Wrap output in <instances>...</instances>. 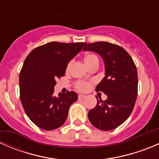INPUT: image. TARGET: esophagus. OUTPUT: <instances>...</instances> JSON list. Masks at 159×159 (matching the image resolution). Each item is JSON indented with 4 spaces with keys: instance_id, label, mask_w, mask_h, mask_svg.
<instances>
[{
    "instance_id": "1",
    "label": "esophagus",
    "mask_w": 159,
    "mask_h": 159,
    "mask_svg": "<svg viewBox=\"0 0 159 159\" xmlns=\"http://www.w3.org/2000/svg\"><path fill=\"white\" fill-rule=\"evenodd\" d=\"M85 97H86V95H84V94H78V98L79 99H83V98H84Z\"/></svg>"
}]
</instances>
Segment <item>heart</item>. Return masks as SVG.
Here are the masks:
<instances>
[{"instance_id":"obj_1","label":"heart","mask_w":159,"mask_h":159,"mask_svg":"<svg viewBox=\"0 0 159 159\" xmlns=\"http://www.w3.org/2000/svg\"><path fill=\"white\" fill-rule=\"evenodd\" d=\"M83 61H84V65H86L87 68H89V66H91V65L93 64H98L99 63V60L98 57L96 54H92V53H89V54H86L84 56V58H83ZM72 65V61H70L68 63V66H67V70H68L70 69V66ZM89 84L87 82H84V81H79L76 84V88L77 89L79 90V91H87L88 89H89Z\"/></svg>"}]
</instances>
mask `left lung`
<instances>
[{
	"mask_svg": "<svg viewBox=\"0 0 159 159\" xmlns=\"http://www.w3.org/2000/svg\"><path fill=\"white\" fill-rule=\"evenodd\" d=\"M83 50L98 54L105 68V76L95 91H102L108 98L98 99L96 106L89 112L90 122L102 131L116 129L128 119L135 104L138 94L135 65L124 48L106 41L88 44Z\"/></svg>",
	"mask_w": 159,
	"mask_h": 159,
	"instance_id": "8db88e82",
	"label": "left lung"
}]
</instances>
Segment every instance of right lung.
I'll use <instances>...</instances> for the list:
<instances>
[{"label":"right lung","instance_id":"add662e5","mask_svg":"<svg viewBox=\"0 0 159 159\" xmlns=\"http://www.w3.org/2000/svg\"><path fill=\"white\" fill-rule=\"evenodd\" d=\"M85 44L50 42L32 50L25 59L19 76L20 102L30 121L40 129L51 131L61 127L70 106L78 100L73 91L54 96V86Z\"/></svg>","mask_w":159,"mask_h":159}]
</instances>
